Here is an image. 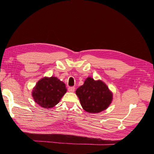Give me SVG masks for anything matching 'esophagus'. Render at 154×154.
I'll return each instance as SVG.
<instances>
[{
  "instance_id": "obj_1",
  "label": "esophagus",
  "mask_w": 154,
  "mask_h": 154,
  "mask_svg": "<svg viewBox=\"0 0 154 154\" xmlns=\"http://www.w3.org/2000/svg\"><path fill=\"white\" fill-rule=\"evenodd\" d=\"M74 90H75V88H74V87H70L68 88V91L70 92H74Z\"/></svg>"
}]
</instances>
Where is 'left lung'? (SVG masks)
<instances>
[{
  "label": "left lung",
  "instance_id": "1",
  "mask_svg": "<svg viewBox=\"0 0 154 154\" xmlns=\"http://www.w3.org/2000/svg\"><path fill=\"white\" fill-rule=\"evenodd\" d=\"M76 94L82 108L87 112L99 113L108 108L112 101V93L104 82L88 77L79 87Z\"/></svg>",
  "mask_w": 154,
  "mask_h": 154
}]
</instances>
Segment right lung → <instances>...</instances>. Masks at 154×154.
I'll list each match as a JSON object with an SVG mask.
<instances>
[{"mask_svg": "<svg viewBox=\"0 0 154 154\" xmlns=\"http://www.w3.org/2000/svg\"><path fill=\"white\" fill-rule=\"evenodd\" d=\"M66 92V84L57 77H44L37 82L32 96L40 106L49 109L57 105Z\"/></svg>", "mask_w": 154, "mask_h": 154, "instance_id": "obj_1", "label": "right lung"}]
</instances>
